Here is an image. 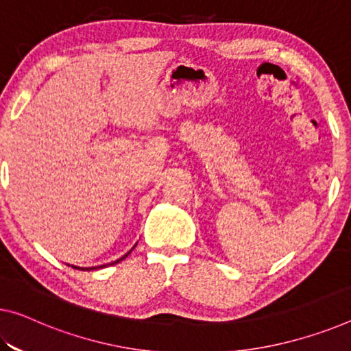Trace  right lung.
<instances>
[{"mask_svg": "<svg viewBox=\"0 0 351 351\" xmlns=\"http://www.w3.org/2000/svg\"><path fill=\"white\" fill-rule=\"evenodd\" d=\"M134 246H136V245H134ZM134 246L132 247V250L130 251H128L127 252V254L125 256H122L121 258H117V261L116 262H111V263H106V265H114V263H117V262H121V261H123V258H125L128 254H130V252L134 250ZM106 265H100V267H89V268H82L83 269V271H90V269H95V268H104V267H106ZM73 267V265H72ZM73 268H77V267H73ZM80 268V267H78Z\"/></svg>", "mask_w": 351, "mask_h": 351, "instance_id": "1", "label": "right lung"}]
</instances>
